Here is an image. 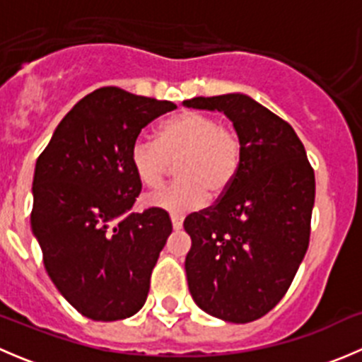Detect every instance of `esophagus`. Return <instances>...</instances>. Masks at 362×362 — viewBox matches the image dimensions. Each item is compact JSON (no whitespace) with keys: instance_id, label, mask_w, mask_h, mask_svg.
<instances>
[{"instance_id":"obj_1","label":"esophagus","mask_w":362,"mask_h":362,"mask_svg":"<svg viewBox=\"0 0 362 362\" xmlns=\"http://www.w3.org/2000/svg\"><path fill=\"white\" fill-rule=\"evenodd\" d=\"M182 224H184V218L178 217V215H171V226H173L175 231H178L182 228Z\"/></svg>"}]
</instances>
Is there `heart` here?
<instances>
[{"label": "heart", "mask_w": 362, "mask_h": 362, "mask_svg": "<svg viewBox=\"0 0 362 362\" xmlns=\"http://www.w3.org/2000/svg\"><path fill=\"white\" fill-rule=\"evenodd\" d=\"M243 144L231 127L215 117L184 110L163 120L156 141L136 138L129 148V164L138 180L148 189H159L177 163L178 180L144 199L147 206L171 214L198 210L222 198L238 177Z\"/></svg>", "instance_id": "obj_1"}]
</instances>
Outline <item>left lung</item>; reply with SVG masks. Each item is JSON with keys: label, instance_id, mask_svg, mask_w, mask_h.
Masks as SVG:
<instances>
[{"label": "left lung", "instance_id": "8db88e82", "mask_svg": "<svg viewBox=\"0 0 362 362\" xmlns=\"http://www.w3.org/2000/svg\"><path fill=\"white\" fill-rule=\"evenodd\" d=\"M184 107L222 112L243 144L231 189L184 221L189 291L208 315L252 322L284 298L305 257L315 175L293 127L247 94L192 98Z\"/></svg>", "mask_w": 362, "mask_h": 362}]
</instances>
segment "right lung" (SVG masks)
I'll return each instance as SVG.
<instances>
[{
	"label": "right lung",
	"instance_id": "1",
	"mask_svg": "<svg viewBox=\"0 0 362 362\" xmlns=\"http://www.w3.org/2000/svg\"><path fill=\"white\" fill-rule=\"evenodd\" d=\"M175 108L101 87L64 115L36 160L31 231L54 286L87 319H127L145 305L173 228L160 208L131 214L141 182L129 148L148 122Z\"/></svg>",
	"mask_w": 362,
	"mask_h": 362
}]
</instances>
